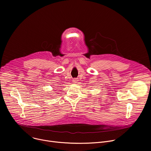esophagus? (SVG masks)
Here are the masks:
<instances>
[{"label": "esophagus", "mask_w": 151, "mask_h": 151, "mask_svg": "<svg viewBox=\"0 0 151 151\" xmlns=\"http://www.w3.org/2000/svg\"><path fill=\"white\" fill-rule=\"evenodd\" d=\"M72 81H73V82H74V83H76V82H78V79H77L76 78H74Z\"/></svg>", "instance_id": "34e87169"}]
</instances>
